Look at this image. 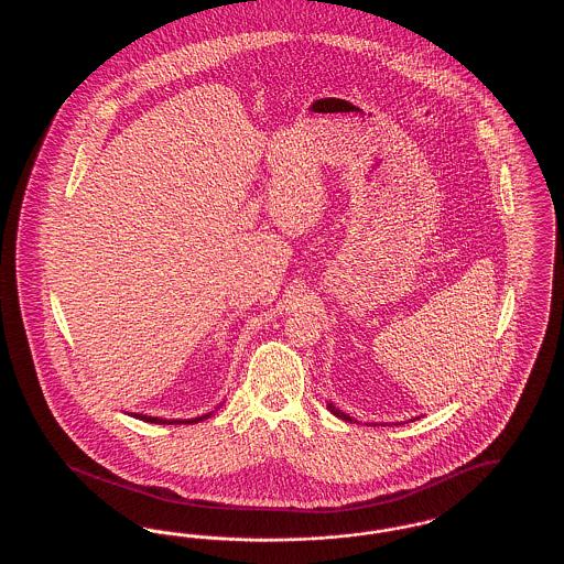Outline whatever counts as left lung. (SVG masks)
<instances>
[{"instance_id": "obj_1", "label": "left lung", "mask_w": 564, "mask_h": 564, "mask_svg": "<svg viewBox=\"0 0 564 564\" xmlns=\"http://www.w3.org/2000/svg\"><path fill=\"white\" fill-rule=\"evenodd\" d=\"M327 408H329V412L334 414V416H338V419H343V421H349L352 423V419H350L349 414H345V412H340L336 405H332V403H327Z\"/></svg>"}]
</instances>
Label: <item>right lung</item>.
<instances>
[{"label":"right lung","mask_w":564,"mask_h":564,"mask_svg":"<svg viewBox=\"0 0 564 564\" xmlns=\"http://www.w3.org/2000/svg\"><path fill=\"white\" fill-rule=\"evenodd\" d=\"M134 416H137V419H141V421H145V423H156V425H173V423L182 425V423H198V421L207 419L209 414H205V416H200V419H189V421H164V419H156V416H145V414H134Z\"/></svg>","instance_id":"1"}]
</instances>
